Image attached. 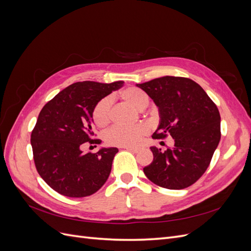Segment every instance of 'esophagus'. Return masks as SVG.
<instances>
[{"mask_svg":"<svg viewBox=\"0 0 251 251\" xmlns=\"http://www.w3.org/2000/svg\"><path fill=\"white\" fill-rule=\"evenodd\" d=\"M125 149L130 151H134V153H138V151H140L139 148H133V147H125Z\"/></svg>","mask_w":251,"mask_h":251,"instance_id":"esophagus-1","label":"esophagus"}]
</instances>
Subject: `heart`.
<instances>
[{"mask_svg": "<svg viewBox=\"0 0 251 251\" xmlns=\"http://www.w3.org/2000/svg\"><path fill=\"white\" fill-rule=\"evenodd\" d=\"M119 97L126 103L136 110H143L149 104V95L137 88H126L119 93ZM110 97H104L98 101L93 110V120L98 127L107 126L111 121ZM148 133V126L144 124H137L131 126L116 125L105 133V141L112 146L130 147L138 144Z\"/></svg>", "mask_w": 251, "mask_h": 251, "instance_id": "heart-1", "label": "heart"}]
</instances>
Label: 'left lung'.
Instances as JSON below:
<instances>
[{
    "instance_id": "8db88e82",
    "label": "left lung",
    "mask_w": 251,
    "mask_h": 251,
    "mask_svg": "<svg viewBox=\"0 0 251 251\" xmlns=\"http://www.w3.org/2000/svg\"><path fill=\"white\" fill-rule=\"evenodd\" d=\"M159 109L154 139L171 135L175 147L161 151L151 147L153 162L143 169L153 183L169 189L191 186L207 170L221 138L220 113L196 81L163 76L137 83Z\"/></svg>"
}]
</instances>
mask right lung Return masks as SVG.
I'll list each match as a JSON object with an SVG mask.
<instances>
[{
    "label": "right lung",
    "mask_w": 251,
    "mask_h": 251,
    "mask_svg": "<svg viewBox=\"0 0 251 251\" xmlns=\"http://www.w3.org/2000/svg\"><path fill=\"white\" fill-rule=\"evenodd\" d=\"M124 81H79L67 87L44 105L31 133L35 168L44 181L58 194L81 198L93 195L108 180L117 148L83 153L92 139L93 110L103 97Z\"/></svg>",
    "instance_id": "obj_1"
}]
</instances>
